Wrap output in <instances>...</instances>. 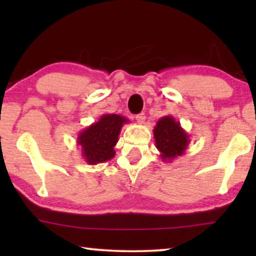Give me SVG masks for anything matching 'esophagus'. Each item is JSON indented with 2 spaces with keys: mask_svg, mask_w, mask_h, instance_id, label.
<instances>
[{
  "mask_svg": "<svg viewBox=\"0 0 256 256\" xmlns=\"http://www.w3.org/2000/svg\"><path fill=\"white\" fill-rule=\"evenodd\" d=\"M135 118H136V121H138V124H142L143 122H144V120H146V115H144V113H140V114L136 115Z\"/></svg>",
  "mask_w": 256,
  "mask_h": 256,
  "instance_id": "1",
  "label": "esophagus"
}]
</instances>
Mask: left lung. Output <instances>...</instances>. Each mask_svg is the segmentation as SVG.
<instances>
[{"mask_svg": "<svg viewBox=\"0 0 256 256\" xmlns=\"http://www.w3.org/2000/svg\"><path fill=\"white\" fill-rule=\"evenodd\" d=\"M154 138L163 162H172L177 157L184 155L190 143V136L182 128L180 121L174 120L171 115L157 121L154 128Z\"/></svg>", "mask_w": 256, "mask_h": 256, "instance_id": "1", "label": "left lung"}]
</instances>
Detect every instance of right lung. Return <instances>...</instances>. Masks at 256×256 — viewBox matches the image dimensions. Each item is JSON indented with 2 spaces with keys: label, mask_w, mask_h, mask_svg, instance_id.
I'll return each instance as SVG.
<instances>
[{
  "label": "right lung",
  "mask_w": 256,
  "mask_h": 256,
  "mask_svg": "<svg viewBox=\"0 0 256 256\" xmlns=\"http://www.w3.org/2000/svg\"><path fill=\"white\" fill-rule=\"evenodd\" d=\"M128 122V118L121 115L104 114L96 122L80 132L76 144L80 146L85 162L96 166L113 158L118 135Z\"/></svg>",
  "instance_id": "1"
}]
</instances>
